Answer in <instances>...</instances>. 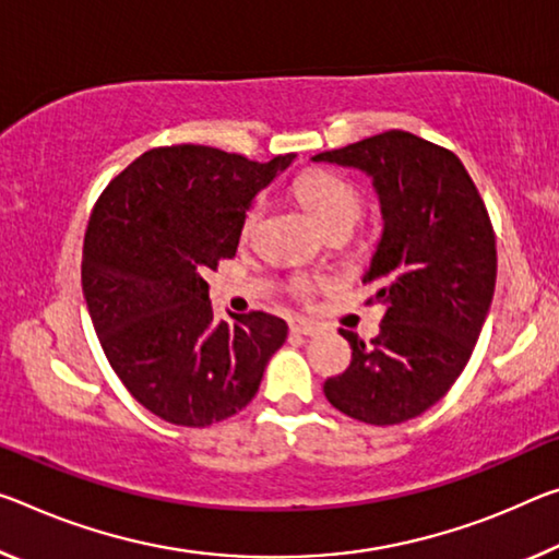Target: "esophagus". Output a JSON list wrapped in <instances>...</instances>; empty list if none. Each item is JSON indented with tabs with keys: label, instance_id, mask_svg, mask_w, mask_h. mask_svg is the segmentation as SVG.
<instances>
[{
	"label": "esophagus",
	"instance_id": "esophagus-1",
	"mask_svg": "<svg viewBox=\"0 0 559 559\" xmlns=\"http://www.w3.org/2000/svg\"><path fill=\"white\" fill-rule=\"evenodd\" d=\"M318 331H321L318 323L306 321V318H296V321H290V333L296 335H316Z\"/></svg>",
	"mask_w": 559,
	"mask_h": 559
}]
</instances>
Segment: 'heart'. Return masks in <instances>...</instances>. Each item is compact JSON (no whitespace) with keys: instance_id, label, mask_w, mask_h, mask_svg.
<instances>
[{"instance_id":"b5f03b06","label":"heart","mask_w":559,"mask_h":559,"mask_svg":"<svg viewBox=\"0 0 559 559\" xmlns=\"http://www.w3.org/2000/svg\"><path fill=\"white\" fill-rule=\"evenodd\" d=\"M296 199L304 203V209L316 218V224L325 234H348L353 224L362 214V197L360 191L348 179L333 171H306L294 181ZM263 216V201H253L243 211L241 218V236L248 238ZM318 281L311 276H294L288 283L290 294L298 300H308L313 296Z\"/></svg>"}]
</instances>
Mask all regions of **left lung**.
Returning <instances> with one entry per match:
<instances>
[{"label": "left lung", "instance_id": "8db88e82", "mask_svg": "<svg viewBox=\"0 0 559 559\" xmlns=\"http://www.w3.org/2000/svg\"><path fill=\"white\" fill-rule=\"evenodd\" d=\"M313 162L373 176L383 236L362 283L385 306L366 343L343 331L350 366L328 378V403L368 425H397L436 405L463 373L490 311L498 248L485 201L460 158L391 129Z\"/></svg>", "mask_w": 559, "mask_h": 559}]
</instances>
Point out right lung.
I'll list each match as a JSON object with an SVG mask.
<instances>
[{
  "label": "right lung",
  "instance_id": "1",
  "mask_svg": "<svg viewBox=\"0 0 559 559\" xmlns=\"http://www.w3.org/2000/svg\"><path fill=\"white\" fill-rule=\"evenodd\" d=\"M294 158L158 146L96 201L82 255L88 316L114 373L166 423L206 428L243 411L286 341V321L263 311L214 321L206 273L234 259L243 211Z\"/></svg>",
  "mask_w": 559,
  "mask_h": 559
}]
</instances>
